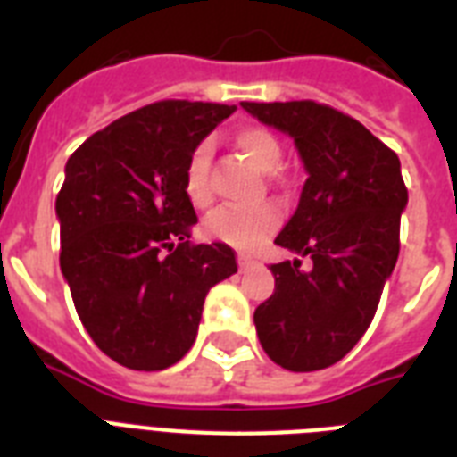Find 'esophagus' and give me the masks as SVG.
<instances>
[{
    "label": "esophagus",
    "instance_id": "esophagus-1",
    "mask_svg": "<svg viewBox=\"0 0 457 457\" xmlns=\"http://www.w3.org/2000/svg\"><path fill=\"white\" fill-rule=\"evenodd\" d=\"M249 265H251L249 258H246V256H239V270H246Z\"/></svg>",
    "mask_w": 457,
    "mask_h": 457
}]
</instances>
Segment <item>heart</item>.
<instances>
[{
  "mask_svg": "<svg viewBox=\"0 0 457 457\" xmlns=\"http://www.w3.org/2000/svg\"><path fill=\"white\" fill-rule=\"evenodd\" d=\"M235 145L261 170H272L282 158L279 139L261 125H246L242 130H237ZM208 163H211V145L199 142L187 156L185 175H182L185 196L196 208L208 206L213 196L211 179H208ZM279 218L282 213L278 204L272 201L251 204V206H222L208 215L204 229L211 239L225 242L237 249H253L278 229Z\"/></svg>",
  "mask_w": 457,
  "mask_h": 457,
  "instance_id": "1",
  "label": "heart"
}]
</instances>
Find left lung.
I'll return each instance as SVG.
<instances>
[{
  "mask_svg": "<svg viewBox=\"0 0 457 457\" xmlns=\"http://www.w3.org/2000/svg\"><path fill=\"white\" fill-rule=\"evenodd\" d=\"M261 123L292 135L308 179L275 244L311 256L270 265L275 292L253 312L270 361L312 372L341 361L375 318L398 258L408 189L396 152L355 118L311 102H242Z\"/></svg>",
  "mask_w": 457,
  "mask_h": 457,
  "instance_id": "left-lung-1",
  "label": "left lung"
}]
</instances>
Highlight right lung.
Instances as JSON below:
<instances>
[{
  "instance_id": "obj_1",
  "label": "right lung",
  "mask_w": 457,
  "mask_h": 457,
  "mask_svg": "<svg viewBox=\"0 0 457 457\" xmlns=\"http://www.w3.org/2000/svg\"><path fill=\"white\" fill-rule=\"evenodd\" d=\"M235 106L163 99L85 139L56 196L61 272L104 353L165 370L192 348L208 289L237 272L228 244H192L187 156Z\"/></svg>"
}]
</instances>
